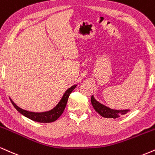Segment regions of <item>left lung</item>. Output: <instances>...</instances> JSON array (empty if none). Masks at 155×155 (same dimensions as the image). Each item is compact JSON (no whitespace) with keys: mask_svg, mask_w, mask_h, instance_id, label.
I'll return each mask as SVG.
<instances>
[{"mask_svg":"<svg viewBox=\"0 0 155 155\" xmlns=\"http://www.w3.org/2000/svg\"><path fill=\"white\" fill-rule=\"evenodd\" d=\"M91 102L94 107V109L101 116L104 118H118L120 115H125L129 112V110H117L109 108L107 106L102 105L100 102L97 101L94 99V96L91 97Z\"/></svg>","mask_w":155,"mask_h":155,"instance_id":"8db88e82","label":"left lung"}]
</instances>
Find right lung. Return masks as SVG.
<instances>
[{
    "label": "right lung",
    "mask_w": 155,
    "mask_h": 155,
    "mask_svg": "<svg viewBox=\"0 0 155 155\" xmlns=\"http://www.w3.org/2000/svg\"><path fill=\"white\" fill-rule=\"evenodd\" d=\"M76 86L77 85H74L71 87H70L69 89H67L66 92L63 94L61 101L58 102V104L53 109H52L50 111L43 112V113H33V112L24 110L18 107L11 99L10 100L14 107L16 109V110L19 112L21 115H24L27 118L39 123H51L56 120L62 115L66 106L67 102H68V97H69L71 93L72 92V91L76 88Z\"/></svg>",
    "instance_id": "right-lung-1"
}]
</instances>
